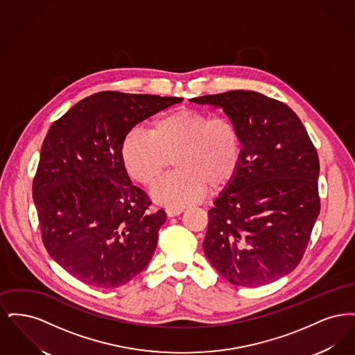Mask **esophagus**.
Here are the masks:
<instances>
[{
	"label": "esophagus",
	"instance_id": "esophagus-1",
	"mask_svg": "<svg viewBox=\"0 0 355 355\" xmlns=\"http://www.w3.org/2000/svg\"><path fill=\"white\" fill-rule=\"evenodd\" d=\"M182 211H184V209H182V207H168V209H166V214H168V217H175V216L181 214Z\"/></svg>",
	"mask_w": 355,
	"mask_h": 355
}]
</instances>
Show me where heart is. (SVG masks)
Returning <instances> with one entry per match:
<instances>
[{
  "instance_id": "b5f03b06",
  "label": "heart",
  "mask_w": 355,
  "mask_h": 355,
  "mask_svg": "<svg viewBox=\"0 0 355 355\" xmlns=\"http://www.w3.org/2000/svg\"><path fill=\"white\" fill-rule=\"evenodd\" d=\"M119 157L126 174L152 187L169 166L175 171L153 190V198L169 206L196 202L207 189L217 190L234 175L242 157V137L226 116L180 107L155 119L146 132L133 129L122 141Z\"/></svg>"
}]
</instances>
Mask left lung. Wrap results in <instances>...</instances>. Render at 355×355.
I'll return each instance as SVG.
<instances>
[{"label":"left lung","mask_w":355,"mask_h":355,"mask_svg":"<svg viewBox=\"0 0 355 355\" xmlns=\"http://www.w3.org/2000/svg\"><path fill=\"white\" fill-rule=\"evenodd\" d=\"M190 101L222 107L242 137L236 175L207 213L205 255L236 286L268 285L300 265L318 218L317 149L286 103L258 92Z\"/></svg>","instance_id":"obj_1"}]
</instances>
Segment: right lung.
Listing matches in <instances>:
<instances>
[{
  "mask_svg": "<svg viewBox=\"0 0 355 355\" xmlns=\"http://www.w3.org/2000/svg\"><path fill=\"white\" fill-rule=\"evenodd\" d=\"M181 101L100 92L51 123L33 180L41 238L51 258L86 285L122 286L150 262L166 214L150 211L119 150L138 122Z\"/></svg>",
  "mask_w": 355,
  "mask_h": 355,
  "instance_id": "right-lung-1",
  "label": "right lung"
}]
</instances>
